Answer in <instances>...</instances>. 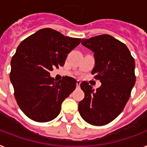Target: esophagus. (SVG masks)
Here are the masks:
<instances>
[{"mask_svg":"<svg viewBox=\"0 0 147 147\" xmlns=\"http://www.w3.org/2000/svg\"><path fill=\"white\" fill-rule=\"evenodd\" d=\"M80 83L81 82L80 80L76 81V88H80Z\"/></svg>","mask_w":147,"mask_h":147,"instance_id":"esophagus-1","label":"esophagus"}]
</instances>
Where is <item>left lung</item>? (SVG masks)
Here are the masks:
<instances>
[{
    "mask_svg": "<svg viewBox=\"0 0 147 147\" xmlns=\"http://www.w3.org/2000/svg\"><path fill=\"white\" fill-rule=\"evenodd\" d=\"M84 47L94 53L92 71L101 86L94 91L87 82L80 84L84 92L78 109L82 118L93 125H104L122 112L135 84L134 58L126 45L109 34L82 39Z\"/></svg>",
    "mask_w": 147,
    "mask_h": 147,
    "instance_id": "obj_1",
    "label": "left lung"
}]
</instances>
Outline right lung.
<instances>
[{"label": "right lung", "instance_id": "obj_1", "mask_svg": "<svg viewBox=\"0 0 147 147\" xmlns=\"http://www.w3.org/2000/svg\"><path fill=\"white\" fill-rule=\"evenodd\" d=\"M80 42V38L43 28L19 45L11 59L9 78L17 104L28 118L46 122L59 114L63 100L74 91L76 81L70 76L56 81L49 72L65 65L67 54Z\"/></svg>", "mask_w": 147, "mask_h": 147}]
</instances>
